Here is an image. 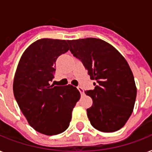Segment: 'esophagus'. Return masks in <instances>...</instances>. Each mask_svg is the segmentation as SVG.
<instances>
[{
  "instance_id": "esophagus-1",
  "label": "esophagus",
  "mask_w": 152,
  "mask_h": 152,
  "mask_svg": "<svg viewBox=\"0 0 152 152\" xmlns=\"http://www.w3.org/2000/svg\"><path fill=\"white\" fill-rule=\"evenodd\" d=\"M77 89H78V90L80 91V92L81 95H84V91H83V89L82 88H81L80 86H78V87H77Z\"/></svg>"
}]
</instances>
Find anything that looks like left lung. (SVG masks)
Instances as JSON below:
<instances>
[{
	"mask_svg": "<svg viewBox=\"0 0 152 152\" xmlns=\"http://www.w3.org/2000/svg\"><path fill=\"white\" fill-rule=\"evenodd\" d=\"M70 51L82 61L95 89L87 109L93 127L104 132L118 131L131 116L137 98L134 76L125 58L108 42L95 38L68 40Z\"/></svg>",
	"mask_w": 152,
	"mask_h": 152,
	"instance_id": "obj_1",
	"label": "left lung"
}]
</instances>
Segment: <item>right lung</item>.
<instances>
[{"mask_svg":"<svg viewBox=\"0 0 152 152\" xmlns=\"http://www.w3.org/2000/svg\"><path fill=\"white\" fill-rule=\"evenodd\" d=\"M66 40L42 39L31 44L20 58L13 80V93L27 122L47 136L64 132L80 98L74 86L50 85L57 58L69 50Z\"/></svg>","mask_w":152,"mask_h":152,"instance_id":"1","label":"right lung"}]
</instances>
